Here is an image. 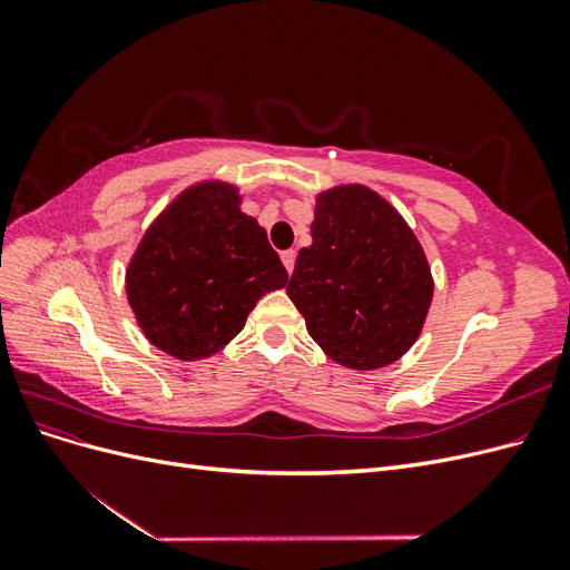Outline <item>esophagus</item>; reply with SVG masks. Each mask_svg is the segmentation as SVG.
Here are the masks:
<instances>
[{
    "instance_id": "1",
    "label": "esophagus",
    "mask_w": 570,
    "mask_h": 570,
    "mask_svg": "<svg viewBox=\"0 0 570 570\" xmlns=\"http://www.w3.org/2000/svg\"><path fill=\"white\" fill-rule=\"evenodd\" d=\"M281 258H283V264H285V268H287V273L295 271V258H297V252H295V249H285V252L281 254Z\"/></svg>"
}]
</instances>
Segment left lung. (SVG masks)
Wrapping results in <instances>:
<instances>
[{
    "mask_svg": "<svg viewBox=\"0 0 570 570\" xmlns=\"http://www.w3.org/2000/svg\"><path fill=\"white\" fill-rule=\"evenodd\" d=\"M312 239L287 283L308 335L347 368L394 364L419 340L433 302L419 237L371 187L340 185L316 197Z\"/></svg>",
    "mask_w": 570,
    "mask_h": 570,
    "instance_id": "obj_1",
    "label": "left lung"
}]
</instances>
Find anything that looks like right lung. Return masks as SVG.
Returning a JSON list of instances; mask_svg holds the SVG:
<instances>
[{"mask_svg":"<svg viewBox=\"0 0 570 570\" xmlns=\"http://www.w3.org/2000/svg\"><path fill=\"white\" fill-rule=\"evenodd\" d=\"M239 204L230 183L187 187L147 228L128 264L137 325L154 347L180 361L220 352L256 302L287 283L266 230Z\"/></svg>","mask_w":570,"mask_h":570,"instance_id":"1","label":"right lung"}]
</instances>
